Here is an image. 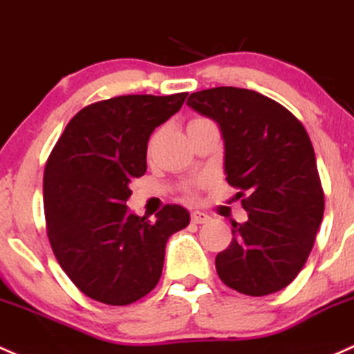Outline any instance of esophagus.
Masks as SVG:
<instances>
[{"label":"esophagus","instance_id":"esophagus-1","mask_svg":"<svg viewBox=\"0 0 354 354\" xmlns=\"http://www.w3.org/2000/svg\"><path fill=\"white\" fill-rule=\"evenodd\" d=\"M208 221H210V215L203 214V212H193L192 214L193 224H207Z\"/></svg>","mask_w":354,"mask_h":354}]
</instances>
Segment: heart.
Wrapping results in <instances>:
<instances>
[{
	"label": "heart",
	"instance_id": "1",
	"mask_svg": "<svg viewBox=\"0 0 354 354\" xmlns=\"http://www.w3.org/2000/svg\"><path fill=\"white\" fill-rule=\"evenodd\" d=\"M203 120H207V118H193V120L189 122V124H195V122H203ZM196 187H198V183H195V185H192V187H188L187 193H188L189 196H193V195H195V192H196Z\"/></svg>",
	"mask_w": 354,
	"mask_h": 354
}]
</instances>
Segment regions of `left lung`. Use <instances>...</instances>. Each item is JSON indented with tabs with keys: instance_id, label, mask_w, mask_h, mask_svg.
<instances>
[{
	"instance_id": "left-lung-1",
	"label": "left lung",
	"mask_w": 354,
	"mask_h": 354,
	"mask_svg": "<svg viewBox=\"0 0 354 354\" xmlns=\"http://www.w3.org/2000/svg\"><path fill=\"white\" fill-rule=\"evenodd\" d=\"M188 106L218 124L227 183L239 189L248 221L215 258L221 280L251 297L295 280L324 215L314 147L299 118L252 89L218 86L192 93Z\"/></svg>"
}]
</instances>
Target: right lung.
Listing matches in <instances>:
<instances>
[{
    "label": "right lung",
    "mask_w": 354,
    "mask_h": 354,
    "mask_svg": "<svg viewBox=\"0 0 354 354\" xmlns=\"http://www.w3.org/2000/svg\"><path fill=\"white\" fill-rule=\"evenodd\" d=\"M188 93L127 95L77 111L44 173L47 236L59 265L89 299L129 305L162 273L166 243L189 224L187 208L166 205L156 221L130 214V183L147 169V142Z\"/></svg>",
    "instance_id": "add662e5"
}]
</instances>
